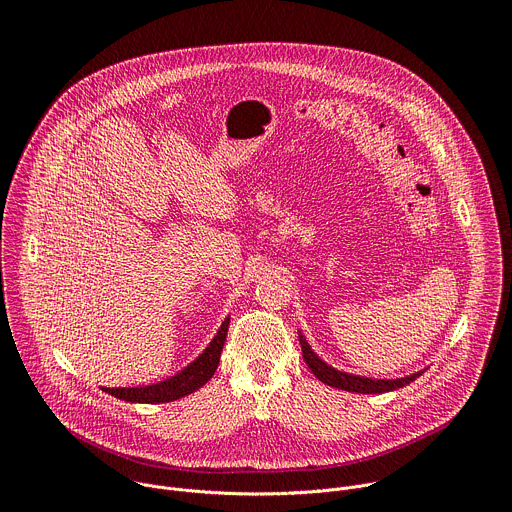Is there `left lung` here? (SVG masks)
I'll use <instances>...</instances> for the list:
<instances>
[{
    "mask_svg": "<svg viewBox=\"0 0 512 512\" xmlns=\"http://www.w3.org/2000/svg\"><path fill=\"white\" fill-rule=\"evenodd\" d=\"M300 344H302V354H304V360L310 367V371L326 385L330 387H336V389H342V391H352V393H371V395H377V393H389V391H395L399 387H405L409 385L411 381H415L417 377H421V373H415V375H409L405 379H364V377H356V375H348V373H342V371H336L332 367H328V364L310 348V344L306 342L304 336H300Z\"/></svg>",
    "mask_w": 512,
    "mask_h": 512,
    "instance_id": "obj_1",
    "label": "left lung"
}]
</instances>
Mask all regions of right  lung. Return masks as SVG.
I'll use <instances>...</instances> for the list:
<instances>
[{"label":"right lung","instance_id":"right-lung-1","mask_svg":"<svg viewBox=\"0 0 512 512\" xmlns=\"http://www.w3.org/2000/svg\"><path fill=\"white\" fill-rule=\"evenodd\" d=\"M229 322H231V318H227L223 322L221 330L216 332V336L206 346V350L178 375H174L162 383L148 385V387H129V389L103 387V391L121 401H129V403H170V401H176L180 397L194 393L204 383H208V379L214 375V371L218 367V360H221V352H223V346L227 340Z\"/></svg>","mask_w":512,"mask_h":512}]
</instances>
